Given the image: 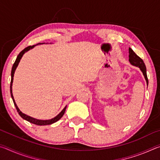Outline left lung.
<instances>
[{"label": "left lung", "mask_w": 160, "mask_h": 160, "mask_svg": "<svg viewBox=\"0 0 160 160\" xmlns=\"http://www.w3.org/2000/svg\"><path fill=\"white\" fill-rule=\"evenodd\" d=\"M129 51V62L131 63L132 66H136L139 68L140 70H141L142 72L143 75H144V78L146 80V83H147V85H148V79L147 76V72H146V67L144 63V62L138 56H137L135 53L132 51L131 48H128Z\"/></svg>", "instance_id": "1"}]
</instances>
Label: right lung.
Returning a JSON list of instances; mask_svg holds the SVG:
<instances>
[{
  "instance_id": "1",
  "label": "right lung",
  "mask_w": 160,
  "mask_h": 160,
  "mask_svg": "<svg viewBox=\"0 0 160 160\" xmlns=\"http://www.w3.org/2000/svg\"><path fill=\"white\" fill-rule=\"evenodd\" d=\"M45 43H39V44H37L36 45H34V46H29V47H28L27 48H25V49L22 50L21 51V52L18 54L17 58H16V60L15 61L14 64H13L12 68V70H11V82H10V94H11V97L12 99V101L14 102V104L15 106L16 109H17L18 112L19 113V115H20L22 118L23 119H25V120L29 121V122H30L32 123H34V124H36V125L38 126H47V125H51V124H52L53 123H56V121H58L59 119H60L62 116H63L65 112H66V106L61 111V112L58 113V114L55 116V117L51 118V119H48V120H40V119H37L33 117H31V116H29L28 115L25 114V113H24L21 112L19 109L18 107L17 106V104H16L15 101L14 99V97H13L12 95V82H13V77H14V74H15V70L17 68V67L18 66L19 63H20V61L21 60L22 57L24 54H25L26 52H28V51H29L32 48H33L35 46L37 45H39V44H44Z\"/></svg>"
}]
</instances>
